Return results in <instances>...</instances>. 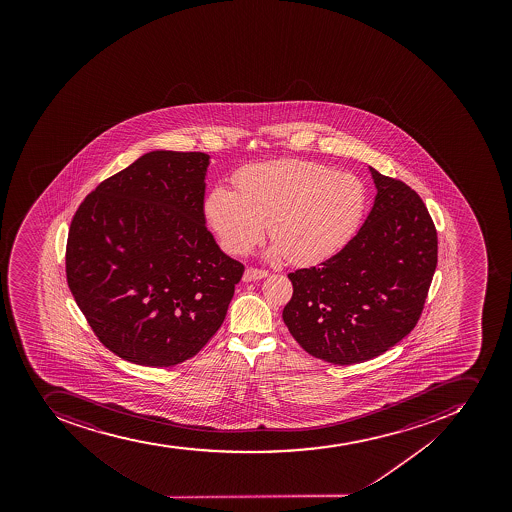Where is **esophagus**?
Segmentation results:
<instances>
[{
  "label": "esophagus",
  "mask_w": 512,
  "mask_h": 512,
  "mask_svg": "<svg viewBox=\"0 0 512 512\" xmlns=\"http://www.w3.org/2000/svg\"><path fill=\"white\" fill-rule=\"evenodd\" d=\"M268 276L267 270H260V268L249 267L245 270L244 281H257L262 280Z\"/></svg>",
  "instance_id": "esophagus-1"
}]
</instances>
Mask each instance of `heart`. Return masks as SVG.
<instances>
[{
  "mask_svg": "<svg viewBox=\"0 0 512 512\" xmlns=\"http://www.w3.org/2000/svg\"><path fill=\"white\" fill-rule=\"evenodd\" d=\"M237 191L214 186L204 214L227 252L249 254L267 224L273 254L311 267L342 252L362 227L368 191L362 178L306 160L254 163L236 173Z\"/></svg>",
  "mask_w": 512,
  "mask_h": 512,
  "instance_id": "1",
  "label": "heart"
}]
</instances>
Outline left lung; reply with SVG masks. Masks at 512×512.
Segmentation results:
<instances>
[{
    "instance_id": "obj_1",
    "label": "left lung",
    "mask_w": 512,
    "mask_h": 512,
    "mask_svg": "<svg viewBox=\"0 0 512 512\" xmlns=\"http://www.w3.org/2000/svg\"><path fill=\"white\" fill-rule=\"evenodd\" d=\"M375 203L342 252L290 273L283 321L309 355L334 365L378 357L421 317L437 267V231L421 196L370 167Z\"/></svg>"
}]
</instances>
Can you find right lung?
<instances>
[{
	"instance_id": "add662e5",
	"label": "right lung",
	"mask_w": 512,
	"mask_h": 512,
	"mask_svg": "<svg viewBox=\"0 0 512 512\" xmlns=\"http://www.w3.org/2000/svg\"><path fill=\"white\" fill-rule=\"evenodd\" d=\"M209 155L154 150L106 178L73 216L68 288L106 349L167 368L218 332L244 265L204 219Z\"/></svg>"
}]
</instances>
